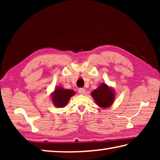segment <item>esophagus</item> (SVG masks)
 Returning a JSON list of instances; mask_svg holds the SVG:
<instances>
[{
	"label": "esophagus",
	"mask_w": 160,
	"mask_h": 160,
	"mask_svg": "<svg viewBox=\"0 0 160 160\" xmlns=\"http://www.w3.org/2000/svg\"><path fill=\"white\" fill-rule=\"evenodd\" d=\"M78 92H79L80 94H85V90L84 88H80L79 90H78Z\"/></svg>",
	"instance_id": "obj_1"
}]
</instances>
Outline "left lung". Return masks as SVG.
Instances as JSON below:
<instances>
[{
	"mask_svg": "<svg viewBox=\"0 0 160 160\" xmlns=\"http://www.w3.org/2000/svg\"><path fill=\"white\" fill-rule=\"evenodd\" d=\"M92 96L100 107L107 108L112 105L114 99V92L103 83L92 92Z\"/></svg>",
	"mask_w": 160,
	"mask_h": 160,
	"instance_id": "8db88e82",
	"label": "left lung"
}]
</instances>
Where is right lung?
I'll list each match as a JSON object with an SVG mask.
<instances>
[{
	"instance_id": "right-lung-1",
	"label": "right lung",
	"mask_w": 160,
	"mask_h": 160,
	"mask_svg": "<svg viewBox=\"0 0 160 160\" xmlns=\"http://www.w3.org/2000/svg\"><path fill=\"white\" fill-rule=\"evenodd\" d=\"M75 92L71 90H65L62 88H58L55 90L52 94L53 102L57 107H64L67 104L72 95H74Z\"/></svg>"
}]
</instances>
